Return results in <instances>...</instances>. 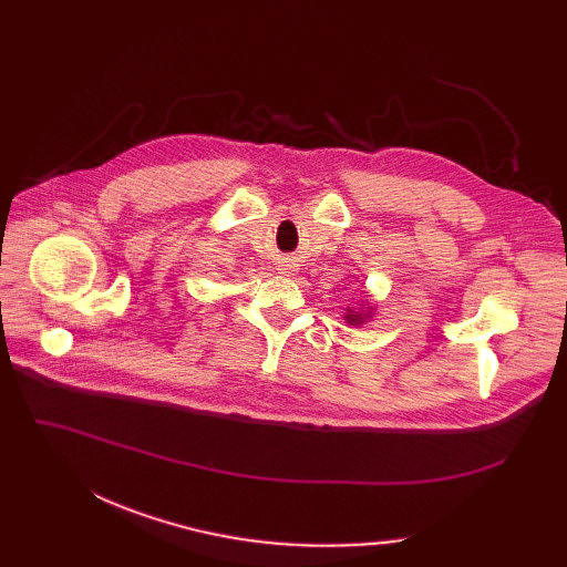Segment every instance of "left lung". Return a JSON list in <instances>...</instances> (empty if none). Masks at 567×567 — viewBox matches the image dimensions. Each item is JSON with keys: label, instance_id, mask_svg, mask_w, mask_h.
<instances>
[{"label": "left lung", "instance_id": "left-lung-1", "mask_svg": "<svg viewBox=\"0 0 567 567\" xmlns=\"http://www.w3.org/2000/svg\"><path fill=\"white\" fill-rule=\"evenodd\" d=\"M372 317V308H368V312L363 310V312H353V310H349L347 315H344V319H347V323H351V326H361L365 319H370Z\"/></svg>", "mask_w": 567, "mask_h": 567}]
</instances>
